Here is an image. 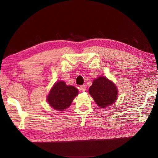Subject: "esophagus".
<instances>
[{
  "instance_id": "1",
  "label": "esophagus",
  "mask_w": 158,
  "mask_h": 158,
  "mask_svg": "<svg viewBox=\"0 0 158 158\" xmlns=\"http://www.w3.org/2000/svg\"><path fill=\"white\" fill-rule=\"evenodd\" d=\"M80 89H81V90L82 91V92H85V91H86V86L85 85L81 86Z\"/></svg>"
}]
</instances>
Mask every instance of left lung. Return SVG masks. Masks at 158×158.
<instances>
[{
  "label": "left lung",
  "instance_id": "left-lung-1",
  "mask_svg": "<svg viewBox=\"0 0 158 158\" xmlns=\"http://www.w3.org/2000/svg\"><path fill=\"white\" fill-rule=\"evenodd\" d=\"M89 94L101 108H106L114 103L118 94L114 82L103 76L93 81L92 85L89 88Z\"/></svg>",
  "mask_w": 158,
  "mask_h": 158
}]
</instances>
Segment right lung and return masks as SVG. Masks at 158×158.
Here are the masks:
<instances>
[{
    "label": "right lung",
    "mask_w": 158,
    "mask_h": 158,
    "mask_svg": "<svg viewBox=\"0 0 158 158\" xmlns=\"http://www.w3.org/2000/svg\"><path fill=\"white\" fill-rule=\"evenodd\" d=\"M78 92L76 87L66 85L63 81H58L50 90L47 101L55 110L64 111L70 106L74 98L78 95Z\"/></svg>",
    "instance_id": "1"
}]
</instances>
